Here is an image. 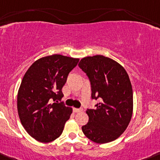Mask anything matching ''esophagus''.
I'll return each instance as SVG.
<instances>
[{"instance_id":"obj_1","label":"esophagus","mask_w":160,"mask_h":160,"mask_svg":"<svg viewBox=\"0 0 160 160\" xmlns=\"http://www.w3.org/2000/svg\"><path fill=\"white\" fill-rule=\"evenodd\" d=\"M73 110H74V112H80L82 111V108H74Z\"/></svg>"}]
</instances>
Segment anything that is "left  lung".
I'll use <instances>...</instances> for the list:
<instances>
[{
    "mask_svg": "<svg viewBox=\"0 0 160 160\" xmlns=\"http://www.w3.org/2000/svg\"><path fill=\"white\" fill-rule=\"evenodd\" d=\"M78 66L91 82L92 98L101 100L95 109H87L89 120L82 132L96 143L116 140L129 126L132 115V88L127 72L103 55L83 58Z\"/></svg>",
    "mask_w": 160,
    "mask_h": 160,
    "instance_id": "obj_1",
    "label": "left lung"
}]
</instances>
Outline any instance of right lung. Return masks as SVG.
Segmentation results:
<instances>
[{"mask_svg": "<svg viewBox=\"0 0 160 160\" xmlns=\"http://www.w3.org/2000/svg\"><path fill=\"white\" fill-rule=\"evenodd\" d=\"M78 58L52 55L34 62L24 74L18 93V112L23 127L41 142L58 138L72 108L52 103L64 96L62 87Z\"/></svg>", "mask_w": 160, "mask_h": 160, "instance_id": "obj_1", "label": "right lung"}]
</instances>
